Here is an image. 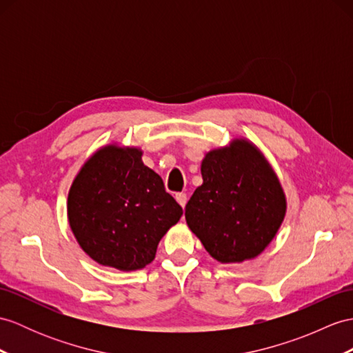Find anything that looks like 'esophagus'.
I'll list each match as a JSON object with an SVG mask.
<instances>
[{"label":"esophagus","mask_w":353,"mask_h":353,"mask_svg":"<svg viewBox=\"0 0 353 353\" xmlns=\"http://www.w3.org/2000/svg\"><path fill=\"white\" fill-rule=\"evenodd\" d=\"M175 199H176V202L183 206H185V203H187V201H188V197H187V194L185 193H176L175 194Z\"/></svg>","instance_id":"obj_1"}]
</instances>
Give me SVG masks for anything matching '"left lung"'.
<instances>
[{
	"label": "left lung",
	"mask_w": 353,
	"mask_h": 353,
	"mask_svg": "<svg viewBox=\"0 0 353 353\" xmlns=\"http://www.w3.org/2000/svg\"><path fill=\"white\" fill-rule=\"evenodd\" d=\"M203 184L185 205V220L214 259H252L268 245L285 219L286 201L262 154L247 141L205 156Z\"/></svg>",
	"instance_id": "1"
}]
</instances>
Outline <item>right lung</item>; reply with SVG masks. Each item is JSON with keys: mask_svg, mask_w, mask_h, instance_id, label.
I'll list each match as a JSON object with an SVG mask.
<instances>
[{"mask_svg": "<svg viewBox=\"0 0 353 353\" xmlns=\"http://www.w3.org/2000/svg\"><path fill=\"white\" fill-rule=\"evenodd\" d=\"M136 148H101L85 163L68 193L70 228L94 261L121 271L152 262L161 236L183 208Z\"/></svg>", "mask_w": 353, "mask_h": 353, "instance_id": "obj_1", "label": "right lung"}]
</instances>
